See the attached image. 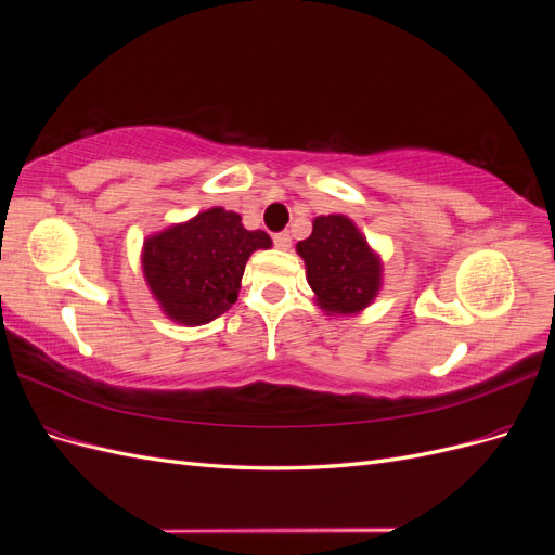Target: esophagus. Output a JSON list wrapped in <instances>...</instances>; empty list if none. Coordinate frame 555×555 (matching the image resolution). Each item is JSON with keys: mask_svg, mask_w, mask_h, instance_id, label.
I'll list each match as a JSON object with an SVG mask.
<instances>
[{"mask_svg": "<svg viewBox=\"0 0 555 555\" xmlns=\"http://www.w3.org/2000/svg\"><path fill=\"white\" fill-rule=\"evenodd\" d=\"M273 243H275V247H278V249H289V247H292V236H289L287 231L275 233V236H273Z\"/></svg>", "mask_w": 555, "mask_h": 555, "instance_id": "1", "label": "esophagus"}]
</instances>
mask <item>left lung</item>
Segmentation results:
<instances>
[{"mask_svg": "<svg viewBox=\"0 0 555 555\" xmlns=\"http://www.w3.org/2000/svg\"><path fill=\"white\" fill-rule=\"evenodd\" d=\"M317 306L328 317L365 310L382 289V257L347 215L314 217L310 238L296 245Z\"/></svg>", "mask_w": 555, "mask_h": 555, "instance_id": "left-lung-1", "label": "left lung"}]
</instances>
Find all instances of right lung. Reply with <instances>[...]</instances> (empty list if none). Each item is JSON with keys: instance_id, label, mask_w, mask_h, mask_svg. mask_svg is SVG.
Instances as JSON below:
<instances>
[{"instance_id": "1", "label": "right lung", "mask_w": 555, "mask_h": 555, "mask_svg": "<svg viewBox=\"0 0 555 555\" xmlns=\"http://www.w3.org/2000/svg\"><path fill=\"white\" fill-rule=\"evenodd\" d=\"M271 245L266 231H247L238 212L215 206L147 236L143 278L166 317L201 326L236 304L251 251Z\"/></svg>"}]
</instances>
